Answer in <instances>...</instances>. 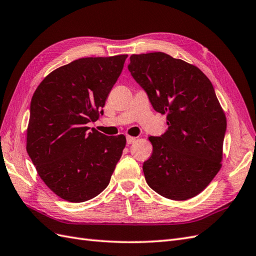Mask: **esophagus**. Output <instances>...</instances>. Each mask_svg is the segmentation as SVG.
I'll return each mask as SVG.
<instances>
[{
	"label": "esophagus",
	"instance_id": "esophagus-1",
	"mask_svg": "<svg viewBox=\"0 0 256 256\" xmlns=\"http://www.w3.org/2000/svg\"><path fill=\"white\" fill-rule=\"evenodd\" d=\"M136 140V137H132V136H128L126 137V144L128 145H130V144H133Z\"/></svg>",
	"mask_w": 256,
	"mask_h": 256
}]
</instances>
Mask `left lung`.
I'll use <instances>...</instances> for the list:
<instances>
[{
  "instance_id": "8db88e82",
  "label": "left lung",
  "mask_w": 256,
  "mask_h": 256,
  "mask_svg": "<svg viewBox=\"0 0 256 256\" xmlns=\"http://www.w3.org/2000/svg\"><path fill=\"white\" fill-rule=\"evenodd\" d=\"M128 70L168 126L160 137H149L147 184L168 199L194 198L222 168L227 122L211 81L196 66L161 52L133 54Z\"/></svg>"
}]
</instances>
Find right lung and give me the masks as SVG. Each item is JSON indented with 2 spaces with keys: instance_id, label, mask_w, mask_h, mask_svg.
<instances>
[{
  "instance_id": "1",
  "label": "right lung",
  "mask_w": 256,
  "mask_h": 256,
  "mask_svg": "<svg viewBox=\"0 0 256 256\" xmlns=\"http://www.w3.org/2000/svg\"><path fill=\"white\" fill-rule=\"evenodd\" d=\"M126 57H86L62 66L32 96L26 148L45 185L66 201L100 194L121 158L126 136L86 126L102 114Z\"/></svg>"
}]
</instances>
